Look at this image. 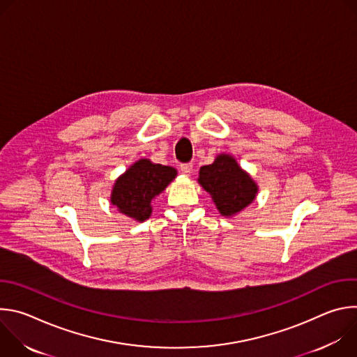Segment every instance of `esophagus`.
<instances>
[{"mask_svg":"<svg viewBox=\"0 0 357 357\" xmlns=\"http://www.w3.org/2000/svg\"><path fill=\"white\" fill-rule=\"evenodd\" d=\"M181 171H182L185 175H190L192 171H193V165H192V164H182V165H181Z\"/></svg>","mask_w":357,"mask_h":357,"instance_id":"esophagus-1","label":"esophagus"}]
</instances>
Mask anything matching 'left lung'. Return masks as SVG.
Returning <instances> with one entry per match:
<instances>
[{
	"label": "left lung",
	"mask_w": 357,
	"mask_h": 357,
	"mask_svg": "<svg viewBox=\"0 0 357 357\" xmlns=\"http://www.w3.org/2000/svg\"><path fill=\"white\" fill-rule=\"evenodd\" d=\"M197 181L209 192L223 216L243 211L257 193V185L230 155H219L213 164L202 167Z\"/></svg>",
	"instance_id": "obj_1"
}]
</instances>
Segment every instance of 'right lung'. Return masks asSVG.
Segmentation results:
<instances>
[{"label": "right lung", "mask_w": 357, "mask_h": 357, "mask_svg": "<svg viewBox=\"0 0 357 357\" xmlns=\"http://www.w3.org/2000/svg\"><path fill=\"white\" fill-rule=\"evenodd\" d=\"M176 176V169L148 160L135 162L114 185L112 203L119 211L138 222L151 215V200L160 195Z\"/></svg>", "instance_id": "obj_1"}]
</instances>
